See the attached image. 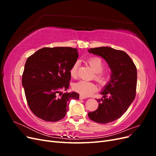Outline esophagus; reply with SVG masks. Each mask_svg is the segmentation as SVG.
Listing matches in <instances>:
<instances>
[{
    "mask_svg": "<svg viewBox=\"0 0 156 156\" xmlns=\"http://www.w3.org/2000/svg\"><path fill=\"white\" fill-rule=\"evenodd\" d=\"M79 98H80V100H83V99H85V98H87V97L84 96H82V95H80Z\"/></svg>",
    "mask_w": 156,
    "mask_h": 156,
    "instance_id": "esophagus-1",
    "label": "esophagus"
}]
</instances>
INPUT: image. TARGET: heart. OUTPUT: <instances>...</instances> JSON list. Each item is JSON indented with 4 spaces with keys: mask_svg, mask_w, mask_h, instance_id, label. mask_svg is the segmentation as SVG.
<instances>
[{
    "mask_svg": "<svg viewBox=\"0 0 156 156\" xmlns=\"http://www.w3.org/2000/svg\"><path fill=\"white\" fill-rule=\"evenodd\" d=\"M87 62L90 66L96 72L95 79L101 84H105L110 79V74L103 72V69L105 68V64L103 60L99 57H92L89 58ZM79 63L76 62L73 64L72 68L70 69L69 73L71 77L75 78L77 75V68ZM73 90L78 92L82 96H88L95 92L97 90L96 84L93 82L87 81H80L73 84Z\"/></svg>",
    "mask_w": 156,
    "mask_h": 156,
    "instance_id": "obj_1",
    "label": "heart"
}]
</instances>
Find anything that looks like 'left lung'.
<instances>
[{
	"mask_svg": "<svg viewBox=\"0 0 156 156\" xmlns=\"http://www.w3.org/2000/svg\"><path fill=\"white\" fill-rule=\"evenodd\" d=\"M88 51L104 58L111 70L110 81L100 92L103 98L97 100L98 108L88 113L90 119L94 122L107 124L119 119L133 101L137 79L136 68L129 56L123 51L109 47Z\"/></svg>",
	"mask_w": 156,
	"mask_h": 156,
	"instance_id": "1",
	"label": "left lung"
}]
</instances>
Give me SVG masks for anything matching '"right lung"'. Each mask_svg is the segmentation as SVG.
Instances as JSON below:
<instances>
[{"mask_svg":"<svg viewBox=\"0 0 156 156\" xmlns=\"http://www.w3.org/2000/svg\"><path fill=\"white\" fill-rule=\"evenodd\" d=\"M78 56L77 49L56 47L40 49L27 58L22 85L30 109L37 117L59 121L66 116L70 100H79L77 92H61L69 86V71Z\"/></svg>","mask_w":156,"mask_h":156,"instance_id":"add662e5","label":"right lung"}]
</instances>
